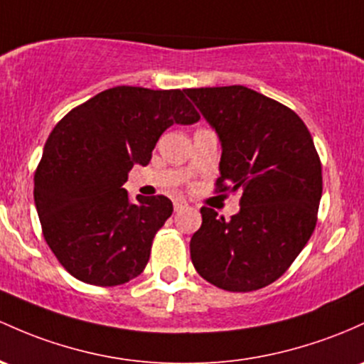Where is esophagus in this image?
<instances>
[{"label":"esophagus","instance_id":"esophagus-1","mask_svg":"<svg viewBox=\"0 0 364 364\" xmlns=\"http://www.w3.org/2000/svg\"><path fill=\"white\" fill-rule=\"evenodd\" d=\"M186 205H188V203H186V200H181V198L174 200V210H176V213H178V210H181V209H185Z\"/></svg>","mask_w":364,"mask_h":364}]
</instances>
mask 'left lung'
Returning <instances> with one entry per match:
<instances>
[{
  "label": "left lung",
  "mask_w": 364,
  "mask_h": 364,
  "mask_svg": "<svg viewBox=\"0 0 364 364\" xmlns=\"http://www.w3.org/2000/svg\"><path fill=\"white\" fill-rule=\"evenodd\" d=\"M185 93L221 141L215 186L242 190L240 210L230 221L202 207L191 262L228 292L259 290L289 269L316 226L323 178L313 138L294 110L250 87Z\"/></svg>",
  "instance_id": "8db88e82"
}]
</instances>
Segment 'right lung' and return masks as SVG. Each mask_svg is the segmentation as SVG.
<instances>
[{
    "mask_svg": "<svg viewBox=\"0 0 364 364\" xmlns=\"http://www.w3.org/2000/svg\"><path fill=\"white\" fill-rule=\"evenodd\" d=\"M198 119L185 91L117 86L55 126L34 174V202L46 243L72 277L115 287L145 269L173 202H131L122 185L134 164L150 162L167 127Z\"/></svg>",
    "mask_w": 364,
    "mask_h": 364,
    "instance_id": "1",
    "label": "right lung"
}]
</instances>
